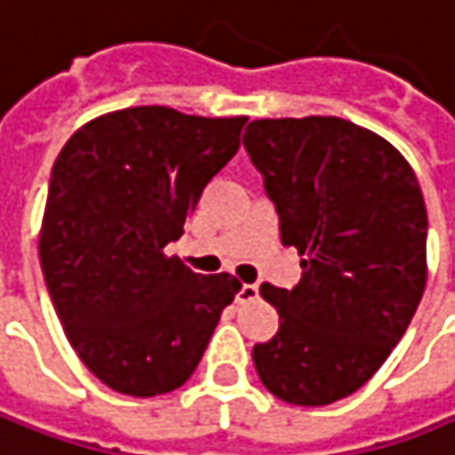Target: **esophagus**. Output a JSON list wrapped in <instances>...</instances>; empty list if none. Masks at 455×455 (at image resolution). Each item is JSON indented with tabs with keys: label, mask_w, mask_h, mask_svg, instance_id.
<instances>
[{
	"label": "esophagus",
	"mask_w": 455,
	"mask_h": 455,
	"mask_svg": "<svg viewBox=\"0 0 455 455\" xmlns=\"http://www.w3.org/2000/svg\"><path fill=\"white\" fill-rule=\"evenodd\" d=\"M256 298H259V284H241L238 292H235L238 303H248V300H256Z\"/></svg>",
	"instance_id": "34e87169"
}]
</instances>
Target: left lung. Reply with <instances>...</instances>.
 Returning a JSON list of instances; mask_svg holds the SVG:
<instances>
[{
  "mask_svg": "<svg viewBox=\"0 0 455 455\" xmlns=\"http://www.w3.org/2000/svg\"><path fill=\"white\" fill-rule=\"evenodd\" d=\"M243 147L295 245L292 290L261 284L279 331L253 347L267 391L298 406L365 386L404 337L427 279V210L404 157L337 116L261 118Z\"/></svg>",
  "mask_w": 455,
  "mask_h": 455,
  "instance_id": "left-lung-1",
  "label": "left lung"
}]
</instances>
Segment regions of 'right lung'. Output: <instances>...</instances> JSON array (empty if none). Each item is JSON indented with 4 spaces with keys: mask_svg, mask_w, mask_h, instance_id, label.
<instances>
[{
    "mask_svg": "<svg viewBox=\"0 0 455 455\" xmlns=\"http://www.w3.org/2000/svg\"><path fill=\"white\" fill-rule=\"evenodd\" d=\"M243 124L124 108L77 129L53 163L44 279L69 344L118 394L183 386L241 287L230 275H194L165 245L238 152Z\"/></svg>",
    "mask_w": 455,
    "mask_h": 455,
    "instance_id": "1",
    "label": "right lung"
}]
</instances>
